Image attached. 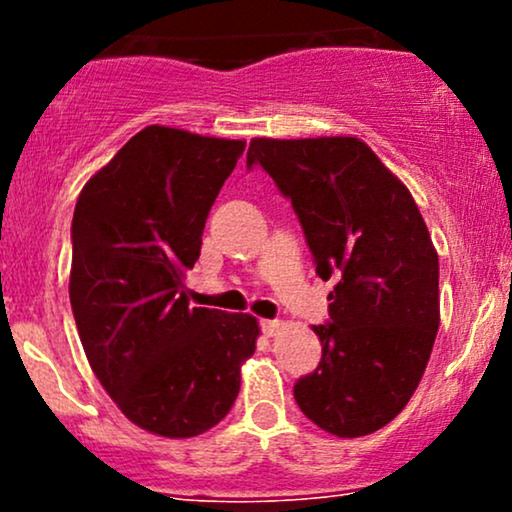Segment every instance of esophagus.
I'll use <instances>...</instances> for the list:
<instances>
[{
  "instance_id": "obj_1",
  "label": "esophagus",
  "mask_w": 512,
  "mask_h": 512,
  "mask_svg": "<svg viewBox=\"0 0 512 512\" xmlns=\"http://www.w3.org/2000/svg\"><path fill=\"white\" fill-rule=\"evenodd\" d=\"M260 327H262V332L267 334V337H274V334L279 332L281 327H284V322H281V320H262Z\"/></svg>"
}]
</instances>
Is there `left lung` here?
<instances>
[{
  "instance_id": "1",
  "label": "left lung",
  "mask_w": 512,
  "mask_h": 512,
  "mask_svg": "<svg viewBox=\"0 0 512 512\" xmlns=\"http://www.w3.org/2000/svg\"><path fill=\"white\" fill-rule=\"evenodd\" d=\"M301 221L330 322L313 327L320 366L293 385L298 407L339 438L378 431L407 407L440 325L438 252L397 175L356 137L250 142Z\"/></svg>"
}]
</instances>
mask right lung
I'll return each mask as SVG.
<instances>
[{"mask_svg": "<svg viewBox=\"0 0 512 512\" xmlns=\"http://www.w3.org/2000/svg\"><path fill=\"white\" fill-rule=\"evenodd\" d=\"M245 142L149 125L86 182L72 221L76 330L132 424L192 438L228 414L257 317L190 308L185 272Z\"/></svg>", "mask_w": 512, "mask_h": 512, "instance_id": "add662e5", "label": "right lung"}]
</instances>
